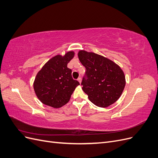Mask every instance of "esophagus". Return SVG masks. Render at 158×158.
I'll return each instance as SVG.
<instances>
[{
	"label": "esophagus",
	"instance_id": "1",
	"mask_svg": "<svg viewBox=\"0 0 158 158\" xmlns=\"http://www.w3.org/2000/svg\"><path fill=\"white\" fill-rule=\"evenodd\" d=\"M77 80L78 81V82H79L80 84L81 82H82V78H81V77H79V78L77 79Z\"/></svg>",
	"mask_w": 158,
	"mask_h": 158
}]
</instances>
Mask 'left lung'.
<instances>
[{"label":"left lung","instance_id":"8db88e82","mask_svg":"<svg viewBox=\"0 0 158 158\" xmlns=\"http://www.w3.org/2000/svg\"><path fill=\"white\" fill-rule=\"evenodd\" d=\"M78 55L85 68L81 85L89 101L99 107H109L117 102L126 84L120 66L94 52L80 51Z\"/></svg>","mask_w":158,"mask_h":158}]
</instances>
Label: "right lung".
<instances>
[{
    "label": "right lung",
    "mask_w": 158,
    "mask_h": 158,
    "mask_svg": "<svg viewBox=\"0 0 158 158\" xmlns=\"http://www.w3.org/2000/svg\"><path fill=\"white\" fill-rule=\"evenodd\" d=\"M74 52L52 57L37 73L33 83L35 94L45 105L54 108L64 106L70 100L76 87L80 85L72 77V70L67 64Z\"/></svg>",
    "instance_id": "add662e5"
}]
</instances>
